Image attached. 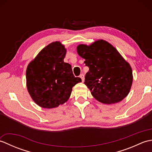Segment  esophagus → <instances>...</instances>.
<instances>
[{
	"mask_svg": "<svg viewBox=\"0 0 152 152\" xmlns=\"http://www.w3.org/2000/svg\"><path fill=\"white\" fill-rule=\"evenodd\" d=\"M80 78L82 79V82H84V80H85V78H84V75H83V74H80Z\"/></svg>",
	"mask_w": 152,
	"mask_h": 152,
	"instance_id": "obj_1",
	"label": "esophagus"
}]
</instances>
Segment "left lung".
<instances>
[{"instance_id":"8db88e82","label":"left lung","mask_w":152,"mask_h":152,"mask_svg":"<svg viewBox=\"0 0 152 152\" xmlns=\"http://www.w3.org/2000/svg\"><path fill=\"white\" fill-rule=\"evenodd\" d=\"M77 52L89 67L84 83L95 99L103 104L121 101L129 93L133 71L115 48L104 40L90 45L80 44Z\"/></svg>"}]
</instances>
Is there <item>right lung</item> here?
Returning <instances> with one entry per match:
<instances>
[{
	"instance_id": "right-lung-1",
	"label": "right lung",
	"mask_w": 152,
	"mask_h": 152,
	"mask_svg": "<svg viewBox=\"0 0 152 152\" xmlns=\"http://www.w3.org/2000/svg\"><path fill=\"white\" fill-rule=\"evenodd\" d=\"M66 50L59 41L48 44L28 63L26 84L31 97L37 105L53 108L65 103L72 88L82 82L75 77L70 64L64 62Z\"/></svg>"
}]
</instances>
